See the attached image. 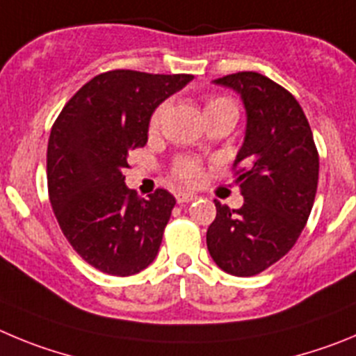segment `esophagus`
Returning <instances> with one entry per match:
<instances>
[{"instance_id":"esophagus-1","label":"esophagus","mask_w":356,"mask_h":356,"mask_svg":"<svg viewBox=\"0 0 356 356\" xmlns=\"http://www.w3.org/2000/svg\"><path fill=\"white\" fill-rule=\"evenodd\" d=\"M197 198V195L190 193V191H177L175 193V200H177V204H188V202L195 200Z\"/></svg>"}]
</instances>
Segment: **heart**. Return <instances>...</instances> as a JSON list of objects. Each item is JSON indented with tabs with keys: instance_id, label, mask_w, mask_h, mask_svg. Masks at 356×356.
<instances>
[{
	"instance_id": "obj_1",
	"label": "heart",
	"mask_w": 356,
	"mask_h": 356,
	"mask_svg": "<svg viewBox=\"0 0 356 356\" xmlns=\"http://www.w3.org/2000/svg\"><path fill=\"white\" fill-rule=\"evenodd\" d=\"M234 106L232 102L225 97H211L206 102V115L214 113V111L222 110V108ZM166 110V104H159L149 118V133H156L161 124V117ZM170 174L175 181L182 182V184H195L200 181L202 177V165L197 158H190V156H179L174 163H172Z\"/></svg>"
}]
</instances>
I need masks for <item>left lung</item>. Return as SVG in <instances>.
Segmentation results:
<instances>
[{"instance_id":"left-lung-1","label":"left lung","mask_w":356,"mask_h":356,"mask_svg":"<svg viewBox=\"0 0 356 356\" xmlns=\"http://www.w3.org/2000/svg\"><path fill=\"white\" fill-rule=\"evenodd\" d=\"M241 94L245 143L234 177L245 204L229 209L214 200L207 250L223 271L252 277L280 261L298 241L318 191L319 154L300 102L259 72L214 79Z\"/></svg>"}]
</instances>
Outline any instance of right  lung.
Here are the masks:
<instances>
[{"instance_id":"add662e5","label":"right lung","mask_w":356,"mask_h":356,"mask_svg":"<svg viewBox=\"0 0 356 356\" xmlns=\"http://www.w3.org/2000/svg\"><path fill=\"white\" fill-rule=\"evenodd\" d=\"M191 74L108 70L69 99L51 127L47 191L63 236L95 270L129 277L158 255L175 206L156 190L138 198L124 182L131 150L147 143L149 118Z\"/></svg>"}]
</instances>
